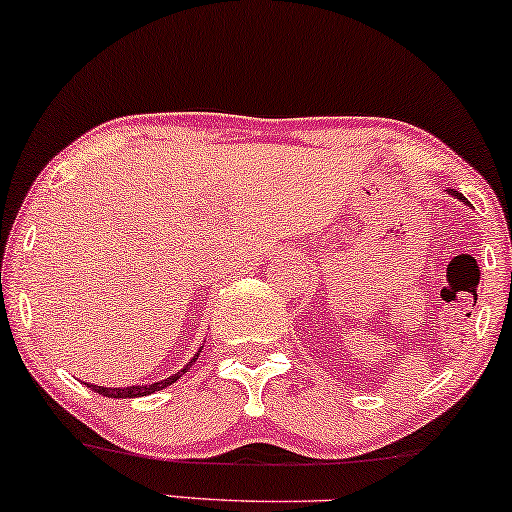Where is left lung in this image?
<instances>
[{
    "label": "left lung",
    "mask_w": 512,
    "mask_h": 512,
    "mask_svg": "<svg viewBox=\"0 0 512 512\" xmlns=\"http://www.w3.org/2000/svg\"><path fill=\"white\" fill-rule=\"evenodd\" d=\"M449 193H451V196H454V198H458V200H461V203H468V198H465V196H461V193H458V191H454V189H449Z\"/></svg>",
    "instance_id": "1"
}]
</instances>
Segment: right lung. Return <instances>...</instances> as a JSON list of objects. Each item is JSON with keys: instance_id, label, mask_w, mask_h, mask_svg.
Returning a JSON list of instances; mask_svg holds the SVG:
<instances>
[{"instance_id": "right-lung-1", "label": "right lung", "mask_w": 512, "mask_h": 512, "mask_svg": "<svg viewBox=\"0 0 512 512\" xmlns=\"http://www.w3.org/2000/svg\"><path fill=\"white\" fill-rule=\"evenodd\" d=\"M196 359H198V354L189 361V364H186L184 368H181L179 373H174V375H170V378L158 380V383H151V385H129V387H101V385H89V387H92L94 392L103 394V397H108V399H134V397H146V394H153V392L163 390V387H167V385L177 383V380L181 378V375H184V373L189 371V368L193 366V361H196Z\"/></svg>"}]
</instances>
